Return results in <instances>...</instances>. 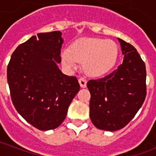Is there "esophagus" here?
<instances>
[{"label": "esophagus", "instance_id": "esophagus-1", "mask_svg": "<svg viewBox=\"0 0 156 156\" xmlns=\"http://www.w3.org/2000/svg\"><path fill=\"white\" fill-rule=\"evenodd\" d=\"M78 83H79L81 88H85V87L87 86V80L83 78H79V79H78Z\"/></svg>", "mask_w": 156, "mask_h": 156}]
</instances>
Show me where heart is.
I'll return each instance as SVG.
<instances>
[{"mask_svg": "<svg viewBox=\"0 0 156 156\" xmlns=\"http://www.w3.org/2000/svg\"><path fill=\"white\" fill-rule=\"evenodd\" d=\"M119 48L115 41L99 38H82L73 43L70 49L62 52V59L69 68L83 62L85 73L90 77H101L115 67Z\"/></svg>", "mask_w": 156, "mask_h": 156, "instance_id": "obj_1", "label": "heart"}]
</instances>
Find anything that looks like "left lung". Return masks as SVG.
I'll return each instance as SVG.
<instances>
[{
  "mask_svg": "<svg viewBox=\"0 0 156 156\" xmlns=\"http://www.w3.org/2000/svg\"><path fill=\"white\" fill-rule=\"evenodd\" d=\"M124 61L105 78L89 80V115L99 129L119 130L134 117L146 96V69L132 45L118 38Z\"/></svg>",
  "mask_w": 156,
  "mask_h": 156,
  "instance_id": "left-lung-1",
  "label": "left lung"
}]
</instances>
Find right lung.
Returning a JSON list of instances; mask_svg holds the SVG:
<instances>
[{"mask_svg": "<svg viewBox=\"0 0 156 156\" xmlns=\"http://www.w3.org/2000/svg\"><path fill=\"white\" fill-rule=\"evenodd\" d=\"M62 32L38 33L19 45L7 66V82L16 111L40 130L58 128L80 85L73 76L63 74Z\"/></svg>", "mask_w": 156, "mask_h": 156, "instance_id": "obj_1", "label": "right lung"}]
</instances>
